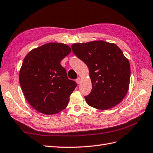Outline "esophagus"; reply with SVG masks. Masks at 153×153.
Listing matches in <instances>:
<instances>
[{"mask_svg":"<svg viewBox=\"0 0 153 153\" xmlns=\"http://www.w3.org/2000/svg\"><path fill=\"white\" fill-rule=\"evenodd\" d=\"M76 82L77 84H80L81 82V78H79V77H78L77 79L76 80Z\"/></svg>","mask_w":153,"mask_h":153,"instance_id":"obj_1","label":"esophagus"}]
</instances>
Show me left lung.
Masks as SVG:
<instances>
[{
    "label": "left lung",
    "mask_w": 153,
    "mask_h": 153,
    "mask_svg": "<svg viewBox=\"0 0 153 153\" xmlns=\"http://www.w3.org/2000/svg\"><path fill=\"white\" fill-rule=\"evenodd\" d=\"M72 50L89 68L92 90L85 96L89 106L106 110L120 103L127 94L130 65L114 43L102 40L74 43Z\"/></svg>",
    "instance_id": "8db88e82"
}]
</instances>
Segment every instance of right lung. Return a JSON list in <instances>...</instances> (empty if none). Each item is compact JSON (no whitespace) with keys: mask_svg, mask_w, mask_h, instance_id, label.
I'll return each instance as SVG.
<instances>
[{"mask_svg":"<svg viewBox=\"0 0 153 153\" xmlns=\"http://www.w3.org/2000/svg\"><path fill=\"white\" fill-rule=\"evenodd\" d=\"M71 52L66 44L49 43L30 51L25 57L20 85L25 99L38 111L53 115L67 106L77 84L68 79L60 62Z\"/></svg>","mask_w":153,"mask_h":153,"instance_id":"1","label":"right lung"}]
</instances>
